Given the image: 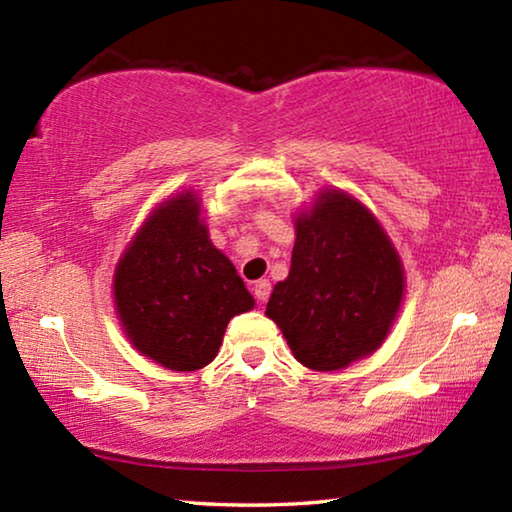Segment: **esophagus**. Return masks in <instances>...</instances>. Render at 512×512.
<instances>
[{"mask_svg":"<svg viewBox=\"0 0 512 512\" xmlns=\"http://www.w3.org/2000/svg\"><path fill=\"white\" fill-rule=\"evenodd\" d=\"M253 293H255V298H257L259 302H266L268 296H271V284H268L266 280H259V282H255Z\"/></svg>","mask_w":512,"mask_h":512,"instance_id":"obj_1","label":"esophagus"}]
</instances>
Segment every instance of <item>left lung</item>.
Listing matches in <instances>:
<instances>
[{"instance_id":"1","label":"left lung","mask_w":512,"mask_h":512,"mask_svg":"<svg viewBox=\"0 0 512 512\" xmlns=\"http://www.w3.org/2000/svg\"><path fill=\"white\" fill-rule=\"evenodd\" d=\"M404 296L400 255L366 205L325 189L296 219L291 271L268 298L302 366L329 372L375 352Z\"/></svg>"}]
</instances>
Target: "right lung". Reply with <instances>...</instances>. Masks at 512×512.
<instances>
[{
	"label": "right lung",
	"mask_w": 512,
	"mask_h": 512,
	"mask_svg": "<svg viewBox=\"0 0 512 512\" xmlns=\"http://www.w3.org/2000/svg\"><path fill=\"white\" fill-rule=\"evenodd\" d=\"M112 289L131 343L178 372L207 366L230 318L255 307L237 268L207 237L192 189L155 207L121 255Z\"/></svg>",
	"instance_id": "add662e5"
}]
</instances>
